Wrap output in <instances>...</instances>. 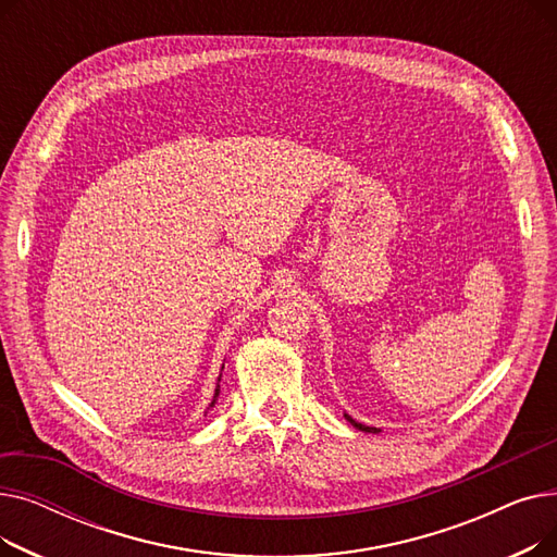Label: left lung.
<instances>
[{
	"mask_svg": "<svg viewBox=\"0 0 557 557\" xmlns=\"http://www.w3.org/2000/svg\"><path fill=\"white\" fill-rule=\"evenodd\" d=\"M347 418V422L352 424V426H357L359 431H366V433H379V429L376 426H366V424H361V422H357V420H352L349 416H345Z\"/></svg>",
	"mask_w": 557,
	"mask_h": 557,
	"instance_id": "8db88e82",
	"label": "left lung"
}]
</instances>
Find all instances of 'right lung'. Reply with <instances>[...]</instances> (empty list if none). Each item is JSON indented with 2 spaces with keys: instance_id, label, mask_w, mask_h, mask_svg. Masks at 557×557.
Returning <instances> with one entry per match:
<instances>
[{
  "instance_id": "add662e5",
  "label": "right lung",
  "mask_w": 557,
  "mask_h": 557,
  "mask_svg": "<svg viewBox=\"0 0 557 557\" xmlns=\"http://www.w3.org/2000/svg\"><path fill=\"white\" fill-rule=\"evenodd\" d=\"M219 382H221V376H219ZM219 391H221V386L216 384V391H214V399H212V404L210 406H214L216 404V397H219Z\"/></svg>"
}]
</instances>
